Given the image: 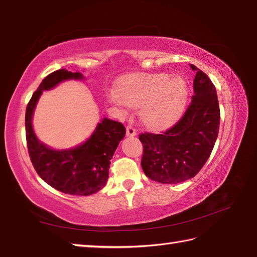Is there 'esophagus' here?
<instances>
[{
	"mask_svg": "<svg viewBox=\"0 0 257 257\" xmlns=\"http://www.w3.org/2000/svg\"><path fill=\"white\" fill-rule=\"evenodd\" d=\"M126 135L127 136H135L136 135V130L132 126V125H127L126 126Z\"/></svg>",
	"mask_w": 257,
	"mask_h": 257,
	"instance_id": "34e87169",
	"label": "esophagus"
}]
</instances>
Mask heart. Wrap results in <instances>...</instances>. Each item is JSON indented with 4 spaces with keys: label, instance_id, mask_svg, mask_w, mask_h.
<instances>
[{
    "label": "heart",
    "instance_id": "1",
    "mask_svg": "<svg viewBox=\"0 0 257 257\" xmlns=\"http://www.w3.org/2000/svg\"><path fill=\"white\" fill-rule=\"evenodd\" d=\"M187 86L182 77L165 73L140 74L128 78L111 101L119 107L141 108V119L151 128H165L174 123L184 109Z\"/></svg>",
    "mask_w": 257,
    "mask_h": 257
}]
</instances>
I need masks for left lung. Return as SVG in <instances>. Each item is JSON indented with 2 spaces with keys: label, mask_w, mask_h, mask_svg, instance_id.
<instances>
[{
  "label": "left lung",
  "mask_w": 257,
  "mask_h": 257,
  "mask_svg": "<svg viewBox=\"0 0 257 257\" xmlns=\"http://www.w3.org/2000/svg\"><path fill=\"white\" fill-rule=\"evenodd\" d=\"M196 72L190 105L172 127L160 134L141 133L143 144L141 165L149 179L162 184H176L194 177L212 153L219 128V105L209 77Z\"/></svg>",
  "instance_id": "8db88e82"
}]
</instances>
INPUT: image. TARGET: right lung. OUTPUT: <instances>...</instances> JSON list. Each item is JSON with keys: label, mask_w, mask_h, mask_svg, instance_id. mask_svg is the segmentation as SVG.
Here are the masks:
<instances>
[{"label": "right lung", "mask_w": 257, "mask_h": 257, "mask_svg": "<svg viewBox=\"0 0 257 257\" xmlns=\"http://www.w3.org/2000/svg\"><path fill=\"white\" fill-rule=\"evenodd\" d=\"M80 80L81 73L57 70L46 76L26 106L25 134L31 162L42 180L70 195L88 196L105 186L118 143L125 136L122 123L104 118L85 143L71 150L55 151L41 143L32 127L33 112L41 94L65 80Z\"/></svg>", "instance_id": "right-lung-1"}]
</instances>
